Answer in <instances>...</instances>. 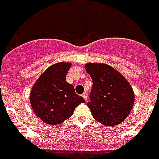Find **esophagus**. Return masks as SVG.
I'll use <instances>...</instances> for the list:
<instances>
[{
    "label": "esophagus",
    "mask_w": 159,
    "mask_h": 159,
    "mask_svg": "<svg viewBox=\"0 0 159 159\" xmlns=\"http://www.w3.org/2000/svg\"><path fill=\"white\" fill-rule=\"evenodd\" d=\"M82 97L84 98V99H85V101H86V102H87V99H88V96H87V93L84 92V94H82Z\"/></svg>",
    "instance_id": "obj_1"
}]
</instances>
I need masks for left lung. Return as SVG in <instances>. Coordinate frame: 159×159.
Masks as SVG:
<instances>
[{"instance_id": "1", "label": "left lung", "mask_w": 159, "mask_h": 159, "mask_svg": "<svg viewBox=\"0 0 159 159\" xmlns=\"http://www.w3.org/2000/svg\"><path fill=\"white\" fill-rule=\"evenodd\" d=\"M85 69L93 82L87 106L94 118L107 126L119 125L133 106L135 95L131 85L121 74L105 64L88 63Z\"/></svg>"}]
</instances>
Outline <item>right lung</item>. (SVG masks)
<instances>
[{
  "mask_svg": "<svg viewBox=\"0 0 159 159\" xmlns=\"http://www.w3.org/2000/svg\"><path fill=\"white\" fill-rule=\"evenodd\" d=\"M71 64L57 63L45 71L39 78L30 95L33 111L48 125H58L72 116L80 103L85 102L75 94L73 85L66 82Z\"/></svg>",
  "mask_w": 159,
  "mask_h": 159,
  "instance_id": "add662e5",
  "label": "right lung"
}]
</instances>
